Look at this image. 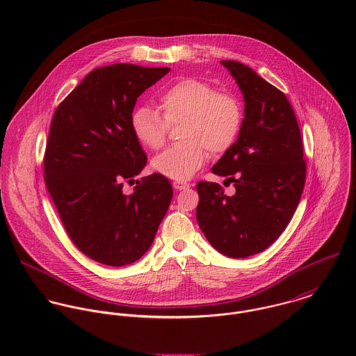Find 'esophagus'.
Instances as JSON below:
<instances>
[{"instance_id":"esophagus-1","label":"esophagus","mask_w":356,"mask_h":356,"mask_svg":"<svg viewBox=\"0 0 356 356\" xmlns=\"http://www.w3.org/2000/svg\"><path fill=\"white\" fill-rule=\"evenodd\" d=\"M172 186H174L175 191H186V189H189V184H186V182H179V181H175V182L172 184Z\"/></svg>"}]
</instances>
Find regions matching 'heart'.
Listing matches in <instances>:
<instances>
[{
    "mask_svg": "<svg viewBox=\"0 0 356 356\" xmlns=\"http://www.w3.org/2000/svg\"><path fill=\"white\" fill-rule=\"evenodd\" d=\"M163 116L151 106L134 111L131 126L138 141L149 148L163 147L168 124L182 122L179 138L154 156L153 170L175 181H186L202 167L207 149L212 154L226 152L236 141L241 122L240 100L229 92H216L215 88L197 78H181L164 89L159 96Z\"/></svg>",
    "mask_w": 356,
    "mask_h": 356,
    "instance_id": "heart-1",
    "label": "heart"
}]
</instances>
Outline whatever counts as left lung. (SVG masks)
<instances>
[{
  "mask_svg": "<svg viewBox=\"0 0 356 356\" xmlns=\"http://www.w3.org/2000/svg\"><path fill=\"white\" fill-rule=\"evenodd\" d=\"M244 96V119L237 141L211 171L233 182L226 196L215 182L197 184V223L220 254L234 259L268 248L289 225L305 181L303 143L286 96L252 68L222 60Z\"/></svg>",
  "mask_w": 356,
  "mask_h": 356,
  "instance_id": "obj_1",
  "label": "left lung"
}]
</instances>
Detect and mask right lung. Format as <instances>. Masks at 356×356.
<instances>
[{
	"mask_svg": "<svg viewBox=\"0 0 356 356\" xmlns=\"http://www.w3.org/2000/svg\"><path fill=\"white\" fill-rule=\"evenodd\" d=\"M168 71L126 63L96 68L51 119L47 188L76 248L106 266L143 257L172 199L161 174L144 177L131 195L122 191L147 164L131 126L134 105Z\"/></svg>",
	"mask_w": 356,
	"mask_h": 356,
	"instance_id": "obj_1",
	"label": "right lung"
}]
</instances>
